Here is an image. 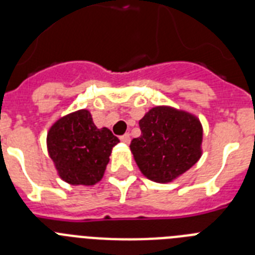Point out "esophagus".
I'll list each match as a JSON object with an SVG mask.
<instances>
[{
	"mask_svg": "<svg viewBox=\"0 0 255 255\" xmlns=\"http://www.w3.org/2000/svg\"><path fill=\"white\" fill-rule=\"evenodd\" d=\"M120 140L123 141V143H130V135L129 134H124V135H121L120 136Z\"/></svg>",
	"mask_w": 255,
	"mask_h": 255,
	"instance_id": "obj_1",
	"label": "esophagus"
}]
</instances>
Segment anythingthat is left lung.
<instances>
[{"label":"left lung","mask_w":255,"mask_h":255,"mask_svg":"<svg viewBox=\"0 0 255 255\" xmlns=\"http://www.w3.org/2000/svg\"><path fill=\"white\" fill-rule=\"evenodd\" d=\"M141 135L130 149L144 176L155 182H170L193 167L202 155L203 129L188 112L159 106L139 121Z\"/></svg>","instance_id":"obj_1"}]
</instances>
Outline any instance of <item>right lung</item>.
<instances>
[{
    "instance_id": "obj_1",
    "label": "right lung",
    "mask_w": 255,
    "mask_h": 255,
    "mask_svg": "<svg viewBox=\"0 0 255 255\" xmlns=\"http://www.w3.org/2000/svg\"><path fill=\"white\" fill-rule=\"evenodd\" d=\"M119 141L107 128L97 129L87 110L61 117L47 134L49 157L61 179L71 185H94L100 181Z\"/></svg>"
}]
</instances>
